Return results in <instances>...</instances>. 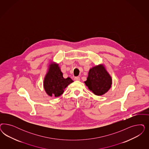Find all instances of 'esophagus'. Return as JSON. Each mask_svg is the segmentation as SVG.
I'll list each match as a JSON object with an SVG mask.
<instances>
[{"label":"esophagus","mask_w":149,"mask_h":149,"mask_svg":"<svg viewBox=\"0 0 149 149\" xmlns=\"http://www.w3.org/2000/svg\"><path fill=\"white\" fill-rule=\"evenodd\" d=\"M74 80L77 81H80V77H76L74 78Z\"/></svg>","instance_id":"34e87169"}]
</instances>
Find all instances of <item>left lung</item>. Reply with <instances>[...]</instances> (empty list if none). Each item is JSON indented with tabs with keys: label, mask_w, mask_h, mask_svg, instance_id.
<instances>
[{
	"label": "left lung",
	"mask_w": 149,
	"mask_h": 149,
	"mask_svg": "<svg viewBox=\"0 0 149 149\" xmlns=\"http://www.w3.org/2000/svg\"><path fill=\"white\" fill-rule=\"evenodd\" d=\"M89 89L96 95H102L110 89L112 78L102 65L90 69L86 81L84 82Z\"/></svg>",
	"instance_id": "obj_1"
}]
</instances>
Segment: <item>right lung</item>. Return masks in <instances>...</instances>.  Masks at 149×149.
<instances>
[{
  "instance_id": "1",
  "label": "right lung",
  "mask_w": 149,
  "mask_h": 149,
  "mask_svg": "<svg viewBox=\"0 0 149 149\" xmlns=\"http://www.w3.org/2000/svg\"><path fill=\"white\" fill-rule=\"evenodd\" d=\"M73 82L70 77H63L58 64L51 63L44 78V88L48 95L58 97L63 94L65 89Z\"/></svg>"
}]
</instances>
